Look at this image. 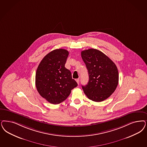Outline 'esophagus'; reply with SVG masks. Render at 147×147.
I'll use <instances>...</instances> for the list:
<instances>
[{"label": "esophagus", "instance_id": "esophagus-1", "mask_svg": "<svg viewBox=\"0 0 147 147\" xmlns=\"http://www.w3.org/2000/svg\"><path fill=\"white\" fill-rule=\"evenodd\" d=\"M79 81H80V80H79V79H77L76 80V82L78 83V84H79Z\"/></svg>", "mask_w": 147, "mask_h": 147}]
</instances>
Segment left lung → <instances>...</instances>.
<instances>
[{"instance_id":"obj_1","label":"left lung","mask_w":147,"mask_h":147,"mask_svg":"<svg viewBox=\"0 0 147 147\" xmlns=\"http://www.w3.org/2000/svg\"><path fill=\"white\" fill-rule=\"evenodd\" d=\"M81 55L89 76L87 84L82 86L83 91L92 101H104L115 92L118 84L117 66L108 56L96 49L82 51Z\"/></svg>"}]
</instances>
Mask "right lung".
Returning <instances> with one entry per match:
<instances>
[{
  "instance_id": "add662e5",
  "label": "right lung",
  "mask_w": 147,
  "mask_h": 147,
  "mask_svg": "<svg viewBox=\"0 0 147 147\" xmlns=\"http://www.w3.org/2000/svg\"><path fill=\"white\" fill-rule=\"evenodd\" d=\"M69 52L57 49L51 51L40 61L36 73L35 84L39 94L53 104L65 100L78 86L71 71L65 66Z\"/></svg>"
}]
</instances>
